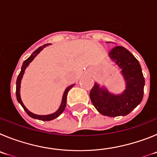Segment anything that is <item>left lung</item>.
<instances>
[{
    "label": "left lung",
    "instance_id": "8db88e82",
    "mask_svg": "<svg viewBox=\"0 0 157 157\" xmlns=\"http://www.w3.org/2000/svg\"><path fill=\"white\" fill-rule=\"evenodd\" d=\"M109 56L121 69L126 88L121 94H113L95 83L90 91V98L96 109L102 115L110 117L126 116L143 98L145 79L142 68L136 58L124 47L116 46Z\"/></svg>",
    "mask_w": 157,
    "mask_h": 157
}]
</instances>
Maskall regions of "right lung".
I'll list each match as a JSON object with an SVG mask.
<instances>
[{
  "label": "right lung",
  "mask_w": 157,
  "mask_h": 157,
  "mask_svg": "<svg viewBox=\"0 0 157 157\" xmlns=\"http://www.w3.org/2000/svg\"><path fill=\"white\" fill-rule=\"evenodd\" d=\"M46 46H48V44H44V45H43V46H41V47L38 48L36 51H34V52H33V54L31 55V56H29V57L26 60H25V61L23 62V63H22V68H21V71H20V73H19L18 77H17V80H16V98H17V100H18V101L20 103V105H22V108L24 109V110L26 111V113L29 116V117H32V118H33V119H37V120H40V121H52V120L56 119V117H59V116L60 115V114H61L63 111H64L65 108H66V98H67V94H68L69 91H70V89L73 87V85H74V84H72V85L69 86V87H67L66 90H65L64 93H63V99H62L61 105H60V106H59V109H58L56 112H55L54 113L49 114V115H36V114H34V113H31L30 111H29V110L26 108V106L24 105V104L22 103V99H21V97H20L21 80H22V76H23L25 70H26V67L29 66V63L33 61V59H34V58L36 57V56H37V55L39 54V53H40V52H41V51L43 50L45 47H46Z\"/></svg>",
  "instance_id": "add662e5"
}]
</instances>
